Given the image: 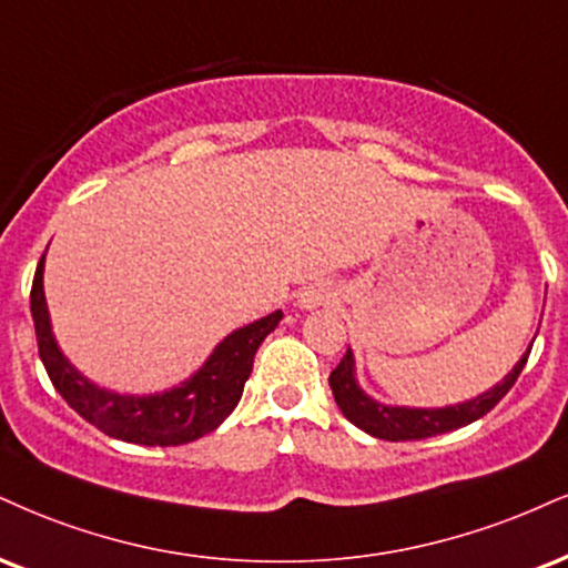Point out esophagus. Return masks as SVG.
<instances>
[{
    "label": "esophagus",
    "mask_w": 568,
    "mask_h": 568,
    "mask_svg": "<svg viewBox=\"0 0 568 568\" xmlns=\"http://www.w3.org/2000/svg\"><path fill=\"white\" fill-rule=\"evenodd\" d=\"M333 298H336V291H333L331 285H327V283H310V285H304L302 291H298L296 302H298V306H302V310H317V306L331 304Z\"/></svg>",
    "instance_id": "1"
}]
</instances>
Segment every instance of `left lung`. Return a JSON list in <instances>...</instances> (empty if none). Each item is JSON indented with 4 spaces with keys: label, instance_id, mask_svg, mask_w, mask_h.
I'll return each mask as SVG.
<instances>
[{
    "label": "left lung",
    "instance_id": "8db88e82",
    "mask_svg": "<svg viewBox=\"0 0 568 568\" xmlns=\"http://www.w3.org/2000/svg\"><path fill=\"white\" fill-rule=\"evenodd\" d=\"M531 344H535V341H531ZM529 352L531 346L500 384L487 388V392L474 396V399L457 402V405L449 407H399L375 402L371 394L362 392L352 349H346L344 359H341L336 371L331 373V381H327V384H331L333 396H336V405L341 407V413L346 415V420H352L354 426L362 428L365 434L386 442H415L455 432V428H463L468 426V423L484 418V415L510 392V386L516 384Z\"/></svg>",
    "mask_w": 568,
    "mask_h": 568
}]
</instances>
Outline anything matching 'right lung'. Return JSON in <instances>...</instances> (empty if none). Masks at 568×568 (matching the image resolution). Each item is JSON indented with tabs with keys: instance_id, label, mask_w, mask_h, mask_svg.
I'll list each match as a JSON object with an SVG mask.
<instances>
[{
	"instance_id": "obj_1",
	"label": "right lung",
	"mask_w": 568,
	"mask_h": 568,
	"mask_svg": "<svg viewBox=\"0 0 568 568\" xmlns=\"http://www.w3.org/2000/svg\"><path fill=\"white\" fill-rule=\"evenodd\" d=\"M31 317L44 371L52 386L81 418L113 439L145 444V447H176L211 434L237 407L245 381L254 371V354L283 320V312L277 310L256 323L232 331L227 338L219 341L216 349L187 381L161 394L111 392L71 365L52 333L44 298V256L31 285Z\"/></svg>"
}]
</instances>
